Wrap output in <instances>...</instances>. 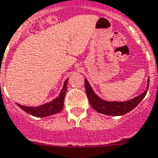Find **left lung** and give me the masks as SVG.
Here are the masks:
<instances>
[{
  "instance_id": "8db88e82",
  "label": "left lung",
  "mask_w": 158,
  "mask_h": 158,
  "mask_svg": "<svg viewBox=\"0 0 158 158\" xmlns=\"http://www.w3.org/2000/svg\"><path fill=\"white\" fill-rule=\"evenodd\" d=\"M149 87V79L147 83V90L143 93H141L139 96L135 97V98L125 102H109L100 98L94 93L92 87L88 83L87 79H85V88L87 93V98L90 103L91 106L96 110L97 112L101 113L103 114L113 116H119L127 114L135 109L140 103L141 100L143 99L147 93V89Z\"/></svg>"
}]
</instances>
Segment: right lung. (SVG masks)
<instances>
[{
    "label": "right lung",
    "mask_w": 158,
    "mask_h": 158,
    "mask_svg": "<svg viewBox=\"0 0 158 158\" xmlns=\"http://www.w3.org/2000/svg\"><path fill=\"white\" fill-rule=\"evenodd\" d=\"M67 81L68 80L65 81L64 87L62 88L59 97H57L51 102L43 104L41 106H38V107L23 106L18 103V107H20L21 109L27 114L33 116H36V117H45V116L52 115V114L60 113L63 109V106H64V99H65V93H66Z\"/></svg>",
    "instance_id": "1"
}]
</instances>
